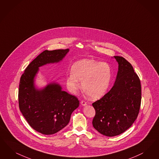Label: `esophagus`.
<instances>
[{"label":"esophagus","instance_id":"obj_1","mask_svg":"<svg viewBox=\"0 0 159 159\" xmlns=\"http://www.w3.org/2000/svg\"><path fill=\"white\" fill-rule=\"evenodd\" d=\"M81 104L82 105V106H85V105H87V103L85 101H81Z\"/></svg>","mask_w":159,"mask_h":159}]
</instances>
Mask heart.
Returning <instances> with one entry per match:
<instances>
[{
    "label": "heart",
    "instance_id": "b5f03b06",
    "mask_svg": "<svg viewBox=\"0 0 159 159\" xmlns=\"http://www.w3.org/2000/svg\"><path fill=\"white\" fill-rule=\"evenodd\" d=\"M112 77V70L107 62L84 59L76 62L72 66L71 74L66 79L68 89L75 93L82 81L84 92L93 99L102 97L107 92Z\"/></svg>",
    "mask_w": 159,
    "mask_h": 159
}]
</instances>
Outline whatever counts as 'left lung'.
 I'll return each instance as SVG.
<instances>
[{
	"label": "left lung",
	"mask_w": 159,
	"mask_h": 159,
	"mask_svg": "<svg viewBox=\"0 0 159 159\" xmlns=\"http://www.w3.org/2000/svg\"><path fill=\"white\" fill-rule=\"evenodd\" d=\"M114 57L119 64L115 84L92 103L95 110L93 126L109 137L123 133L132 125L138 116L142 99L140 81L132 66L122 57Z\"/></svg>",
	"instance_id": "left-lung-1"
}]
</instances>
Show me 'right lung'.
<instances>
[{
    "instance_id": "right-lung-1",
    "label": "right lung",
    "mask_w": 159,
    "mask_h": 159,
    "mask_svg": "<svg viewBox=\"0 0 159 159\" xmlns=\"http://www.w3.org/2000/svg\"><path fill=\"white\" fill-rule=\"evenodd\" d=\"M68 51V48L43 51L20 77L18 97L21 112L32 128L44 134H54L66 126L72 113L79 107L78 99L62 91L59 84H50L40 90L34 86L39 67L58 62Z\"/></svg>"
}]
</instances>
